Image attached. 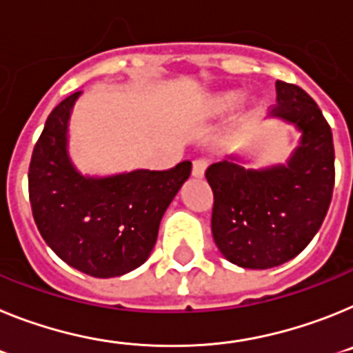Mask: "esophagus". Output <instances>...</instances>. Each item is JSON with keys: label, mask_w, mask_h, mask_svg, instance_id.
I'll return each mask as SVG.
<instances>
[{"label": "esophagus", "mask_w": 353, "mask_h": 353, "mask_svg": "<svg viewBox=\"0 0 353 353\" xmlns=\"http://www.w3.org/2000/svg\"><path fill=\"white\" fill-rule=\"evenodd\" d=\"M206 168H208V159L197 158L194 161V168H192V174H194L195 177H202V176H204V172H206Z\"/></svg>", "instance_id": "34e87169"}]
</instances>
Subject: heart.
Listing matches in <instances>:
<instances>
[{"label": "heart", "instance_id": "heart-1", "mask_svg": "<svg viewBox=\"0 0 353 353\" xmlns=\"http://www.w3.org/2000/svg\"><path fill=\"white\" fill-rule=\"evenodd\" d=\"M234 101H236V96L232 94V92H223V94H219V96H213L211 99L206 101L204 113H208V115H214V113L225 112V110L231 108Z\"/></svg>", "mask_w": 353, "mask_h": 353}]
</instances>
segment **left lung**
<instances>
[{
  "instance_id": "obj_1",
  "label": "left lung",
  "mask_w": 353,
  "mask_h": 353,
  "mask_svg": "<svg viewBox=\"0 0 353 353\" xmlns=\"http://www.w3.org/2000/svg\"><path fill=\"white\" fill-rule=\"evenodd\" d=\"M275 88L274 115L302 131L288 167L247 170L220 161L206 170L214 243L225 259L243 268H272L302 252L332 201L336 168L329 122L305 90L286 81Z\"/></svg>"
}]
</instances>
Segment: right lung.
I'll return each mask as SVG.
<instances>
[{
  "label": "right lung",
  "instance_id": "right-lung-1",
  "mask_svg": "<svg viewBox=\"0 0 353 353\" xmlns=\"http://www.w3.org/2000/svg\"><path fill=\"white\" fill-rule=\"evenodd\" d=\"M79 94L49 113L33 147L30 204L39 232L60 259L92 277H119L147 261L192 161L104 179L79 176L65 151L67 122Z\"/></svg>",
  "mask_w": 353,
  "mask_h": 353
}]
</instances>
